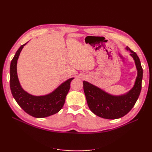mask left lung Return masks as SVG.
Here are the masks:
<instances>
[{"instance_id": "left-lung-1", "label": "left lung", "mask_w": 152, "mask_h": 152, "mask_svg": "<svg viewBox=\"0 0 152 152\" xmlns=\"http://www.w3.org/2000/svg\"><path fill=\"white\" fill-rule=\"evenodd\" d=\"M137 70V76L133 88L126 94L119 96L110 95L98 87L84 81V91L87 104L96 115L107 119H116L126 115L134 107L141 90L142 68L137 54L131 50Z\"/></svg>"}]
</instances>
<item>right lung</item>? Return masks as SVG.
I'll list each match as a JSON object with an SVG mask.
<instances>
[{"label":"right lung","mask_w":152,"mask_h":152,"mask_svg":"<svg viewBox=\"0 0 152 152\" xmlns=\"http://www.w3.org/2000/svg\"><path fill=\"white\" fill-rule=\"evenodd\" d=\"M21 45L12 58L10 66V88L16 102L24 111L36 118H44L58 113L65 104L66 96L73 78L59 86L52 93L35 96L27 93L21 87L17 75V60L24 45Z\"/></svg>","instance_id":"add662e5"}]
</instances>
